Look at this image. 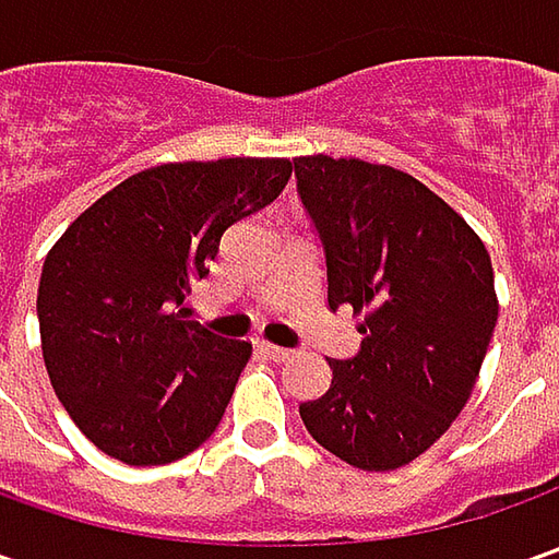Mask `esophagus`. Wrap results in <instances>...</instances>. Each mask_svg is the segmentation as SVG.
Returning a JSON list of instances; mask_svg holds the SVG:
<instances>
[{"instance_id": "obj_1", "label": "esophagus", "mask_w": 559, "mask_h": 559, "mask_svg": "<svg viewBox=\"0 0 559 559\" xmlns=\"http://www.w3.org/2000/svg\"><path fill=\"white\" fill-rule=\"evenodd\" d=\"M258 352L264 357H273V360H286L292 355L289 348H280V345H270V342H258Z\"/></svg>"}]
</instances>
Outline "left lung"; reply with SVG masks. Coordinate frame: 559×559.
I'll use <instances>...</instances> for the list:
<instances>
[{
	"label": "left lung",
	"mask_w": 559,
	"mask_h": 559,
	"mask_svg": "<svg viewBox=\"0 0 559 559\" xmlns=\"http://www.w3.org/2000/svg\"><path fill=\"white\" fill-rule=\"evenodd\" d=\"M326 254V301L360 313V352L298 414L330 454L367 473L419 457L448 432L498 323L495 270L473 226L389 164L295 158Z\"/></svg>",
	"instance_id": "obj_1"
}]
</instances>
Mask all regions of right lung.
I'll list each match as a JSON object with an SVG mask.
<instances>
[{
	"label": "right lung",
	"instance_id": "add662e5",
	"mask_svg": "<svg viewBox=\"0 0 559 559\" xmlns=\"http://www.w3.org/2000/svg\"><path fill=\"white\" fill-rule=\"evenodd\" d=\"M289 158L148 167L90 204L43 264L36 313L52 389L108 457L162 466L211 439L251 342L186 320L221 236L289 183Z\"/></svg>",
	"mask_w": 559,
	"mask_h": 559
}]
</instances>
